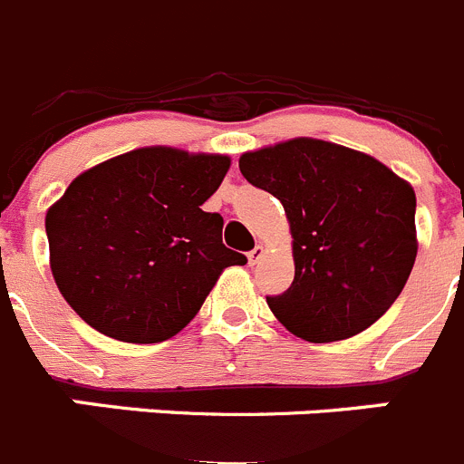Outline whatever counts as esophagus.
<instances>
[{
	"instance_id": "34e87169",
	"label": "esophagus",
	"mask_w": 464,
	"mask_h": 464,
	"mask_svg": "<svg viewBox=\"0 0 464 464\" xmlns=\"http://www.w3.org/2000/svg\"><path fill=\"white\" fill-rule=\"evenodd\" d=\"M262 257H265V248H262V246H255V248L248 253V262H250V265H257V262H260Z\"/></svg>"
}]
</instances>
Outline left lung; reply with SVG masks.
Instances as JSON below:
<instances>
[{
	"label": "left lung",
	"instance_id": "left-lung-1",
	"mask_svg": "<svg viewBox=\"0 0 464 464\" xmlns=\"http://www.w3.org/2000/svg\"><path fill=\"white\" fill-rule=\"evenodd\" d=\"M239 169L290 220L295 280L266 296L280 324L308 343L375 324L414 266V188L372 156L313 138L248 151Z\"/></svg>",
	"mask_w": 464,
	"mask_h": 464
}]
</instances>
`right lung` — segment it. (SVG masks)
Segmentation results:
<instances>
[{
	"instance_id": "right-lung-1",
	"label": "right lung",
	"mask_w": 464,
	"mask_h": 464,
	"mask_svg": "<svg viewBox=\"0 0 464 464\" xmlns=\"http://www.w3.org/2000/svg\"><path fill=\"white\" fill-rule=\"evenodd\" d=\"M227 169V156L142 147L75 177L45 214L68 305L124 343L179 334L223 269L246 265L225 248L220 214L202 211Z\"/></svg>"
}]
</instances>
